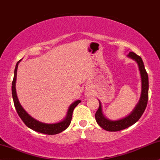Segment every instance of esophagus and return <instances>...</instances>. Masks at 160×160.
Wrapping results in <instances>:
<instances>
[{"label": "esophagus", "mask_w": 160, "mask_h": 160, "mask_svg": "<svg viewBox=\"0 0 160 160\" xmlns=\"http://www.w3.org/2000/svg\"><path fill=\"white\" fill-rule=\"evenodd\" d=\"M90 92H87V93H86V95H87V96H90Z\"/></svg>", "instance_id": "esophagus-1"}]
</instances>
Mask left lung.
Masks as SVG:
<instances>
[{"instance_id": "1", "label": "left lung", "mask_w": 160, "mask_h": 160, "mask_svg": "<svg viewBox=\"0 0 160 160\" xmlns=\"http://www.w3.org/2000/svg\"><path fill=\"white\" fill-rule=\"evenodd\" d=\"M129 58L133 59L137 63L139 72L141 76L142 88L141 95L139 102L132 110L131 113L122 119L117 120H111L106 117L102 111V106L101 102H99V107L95 114L96 122L104 130L108 131H119L125 129L130 126L135 124L138 120L140 119L142 115L148 104V76L145 70L142 59L140 56L133 52H130L127 56Z\"/></svg>"}]
</instances>
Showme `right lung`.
<instances>
[{
	"instance_id": "obj_1",
	"label": "right lung",
	"mask_w": 160,
	"mask_h": 160,
	"mask_svg": "<svg viewBox=\"0 0 160 160\" xmlns=\"http://www.w3.org/2000/svg\"><path fill=\"white\" fill-rule=\"evenodd\" d=\"M22 60V59H21ZM20 60L19 62H17L16 66L15 68V72H14V78L12 83V98L14 104H15V108L17 110V113L18 114L21 120L23 122V123L27 126L29 128L33 130V131L38 132V133H44V134L48 135H54L58 134L61 132L64 131L68 128L70 125L71 119H72V112H73L74 108L80 103V100H76L74 102H72L70 104L68 110V113L65 117L63 119L62 121L56 122V123H44V122H40L38 120L34 119L32 116H31L29 114L27 113L26 110L23 109V108L21 106L20 103L18 98L17 96L16 88H15V84H16V78H17V70L18 64L21 62Z\"/></svg>"
}]
</instances>
